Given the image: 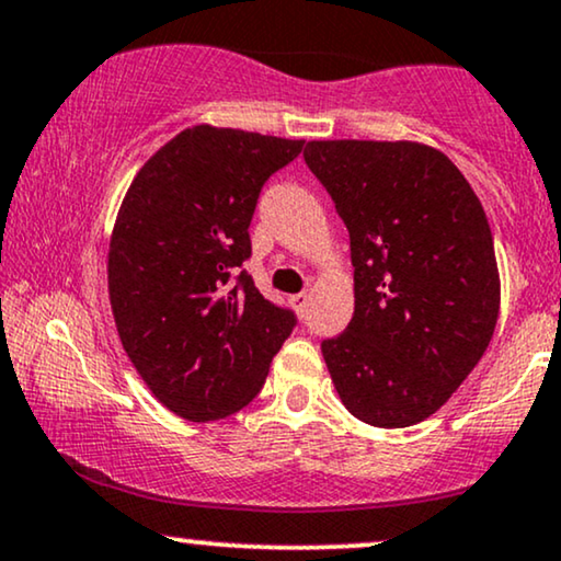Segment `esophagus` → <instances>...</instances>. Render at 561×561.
Segmentation results:
<instances>
[{"label":"esophagus","instance_id":"1","mask_svg":"<svg viewBox=\"0 0 561 561\" xmlns=\"http://www.w3.org/2000/svg\"><path fill=\"white\" fill-rule=\"evenodd\" d=\"M290 304H294V309L298 311V314H304V311H307V307H309V294H307V290H301V294L290 296Z\"/></svg>","mask_w":561,"mask_h":561}]
</instances>
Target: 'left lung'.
Instances as JSON below:
<instances>
[{"label":"left lung","mask_w":561,"mask_h":561,"mask_svg":"<svg viewBox=\"0 0 561 561\" xmlns=\"http://www.w3.org/2000/svg\"><path fill=\"white\" fill-rule=\"evenodd\" d=\"M309 170L351 234L355 311L322 355L347 412L423 423L490 345L500 273L490 221L458 167L417 141H309Z\"/></svg>","instance_id":"obj_1"}]
</instances>
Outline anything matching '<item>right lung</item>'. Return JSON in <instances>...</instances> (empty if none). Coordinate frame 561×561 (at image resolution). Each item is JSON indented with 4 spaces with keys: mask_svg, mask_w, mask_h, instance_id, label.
I'll use <instances>...</instances> for the list:
<instances>
[{
    "mask_svg": "<svg viewBox=\"0 0 561 561\" xmlns=\"http://www.w3.org/2000/svg\"><path fill=\"white\" fill-rule=\"evenodd\" d=\"M304 141L216 128L180 130L136 172L107 250V294L123 351L167 410L208 423L263 389L294 330L244 271L265 180Z\"/></svg>",
    "mask_w": 561,
    "mask_h": 561,
    "instance_id": "obj_1",
    "label": "right lung"
}]
</instances>
